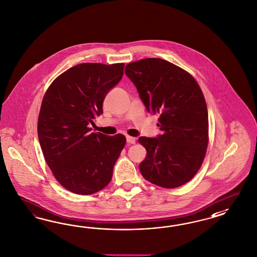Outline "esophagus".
Returning a JSON list of instances; mask_svg holds the SVG:
<instances>
[{
	"label": "esophagus",
	"instance_id": "esophagus-1",
	"mask_svg": "<svg viewBox=\"0 0 257 257\" xmlns=\"http://www.w3.org/2000/svg\"><path fill=\"white\" fill-rule=\"evenodd\" d=\"M126 142L128 144H135V138L134 137H131V136H126Z\"/></svg>",
	"mask_w": 257,
	"mask_h": 257
}]
</instances>
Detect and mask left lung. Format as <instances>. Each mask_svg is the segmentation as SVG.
<instances>
[{
    "instance_id": "left-lung-1",
    "label": "left lung",
    "mask_w": 257,
    "mask_h": 257,
    "mask_svg": "<svg viewBox=\"0 0 257 257\" xmlns=\"http://www.w3.org/2000/svg\"><path fill=\"white\" fill-rule=\"evenodd\" d=\"M124 74L135 85L148 112L158 114L162 134L141 136L147 149L139 165L143 177L164 188L189 182L201 166L208 145V111L199 84L182 68L162 58L127 64Z\"/></svg>"
}]
</instances>
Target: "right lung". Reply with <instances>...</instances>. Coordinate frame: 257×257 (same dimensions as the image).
Instances as JSON below:
<instances>
[{
    "label": "right lung",
    "instance_id": "right-lung-1",
    "mask_svg": "<svg viewBox=\"0 0 257 257\" xmlns=\"http://www.w3.org/2000/svg\"><path fill=\"white\" fill-rule=\"evenodd\" d=\"M124 63H82L50 85L42 100L38 135L47 165L64 188L91 195L106 187L125 145L122 134L91 133L103 101L122 79Z\"/></svg>",
    "mask_w": 257,
    "mask_h": 257
}]
</instances>
